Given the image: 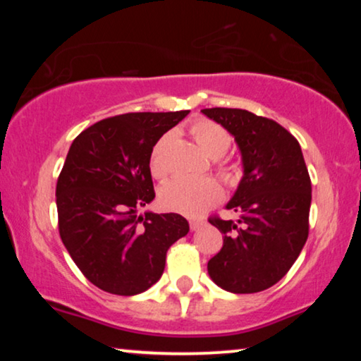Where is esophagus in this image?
<instances>
[{"instance_id": "1", "label": "esophagus", "mask_w": 361, "mask_h": 361, "mask_svg": "<svg viewBox=\"0 0 361 361\" xmlns=\"http://www.w3.org/2000/svg\"><path fill=\"white\" fill-rule=\"evenodd\" d=\"M189 225H190V230H197L204 225V220H190Z\"/></svg>"}]
</instances>
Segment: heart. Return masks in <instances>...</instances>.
<instances>
[{
  "label": "heart",
  "instance_id": "heart-1",
  "mask_svg": "<svg viewBox=\"0 0 361 361\" xmlns=\"http://www.w3.org/2000/svg\"><path fill=\"white\" fill-rule=\"evenodd\" d=\"M190 133L200 149L210 157H221L231 146L230 133L219 123L210 120H197L192 123ZM172 133H166L159 137L151 151L149 169L156 179H164L167 166L164 161V151L171 141ZM219 172L228 185H236L240 182V167L235 162H220ZM224 197V190L215 179H177L167 182L159 192V202L164 210L174 212L185 216H199L210 207L219 204Z\"/></svg>",
  "mask_w": 361,
  "mask_h": 361
}]
</instances>
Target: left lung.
I'll return each mask as SVG.
<instances>
[{
	"label": "left lung",
	"mask_w": 361,
	"mask_h": 361,
	"mask_svg": "<svg viewBox=\"0 0 361 361\" xmlns=\"http://www.w3.org/2000/svg\"><path fill=\"white\" fill-rule=\"evenodd\" d=\"M202 113L235 136L245 169L226 205L238 220L209 219L224 233V246L207 269L228 293H259L284 278L307 241L312 200L307 166L298 140L274 120L240 108Z\"/></svg>",
	"instance_id": "left-lung-1"
}]
</instances>
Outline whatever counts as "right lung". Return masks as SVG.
<instances>
[{"mask_svg": "<svg viewBox=\"0 0 361 361\" xmlns=\"http://www.w3.org/2000/svg\"><path fill=\"white\" fill-rule=\"evenodd\" d=\"M189 111L125 113L83 130L59 174L56 202L62 243L82 274L116 295L157 283L171 245L187 235L179 214L137 215L154 199L152 147Z\"/></svg>", "mask_w": 361, "mask_h": 361, "instance_id": "1", "label": "right lung"}]
</instances>
